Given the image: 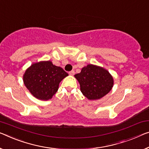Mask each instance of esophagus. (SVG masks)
<instances>
[{
	"label": "esophagus",
	"mask_w": 149,
	"mask_h": 149,
	"mask_svg": "<svg viewBox=\"0 0 149 149\" xmlns=\"http://www.w3.org/2000/svg\"><path fill=\"white\" fill-rule=\"evenodd\" d=\"M68 73H69V74H70V75H71V76H73V75L74 74L75 72L74 71V70H71V71H70V72H68Z\"/></svg>",
	"instance_id": "esophagus-1"
}]
</instances>
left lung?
<instances>
[{"mask_svg":"<svg viewBox=\"0 0 149 149\" xmlns=\"http://www.w3.org/2000/svg\"><path fill=\"white\" fill-rule=\"evenodd\" d=\"M81 91L89 100H97L108 94L113 88L114 81L108 70L93 65H88L81 72L75 74Z\"/></svg>","mask_w":149,"mask_h":149,"instance_id":"left-lung-1","label":"left lung"}]
</instances>
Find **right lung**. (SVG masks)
Returning a JSON list of instances; mask_svg holds the SVG:
<instances>
[{"mask_svg": "<svg viewBox=\"0 0 149 149\" xmlns=\"http://www.w3.org/2000/svg\"><path fill=\"white\" fill-rule=\"evenodd\" d=\"M68 75L63 68L54 65L51 61H40L27 68L23 75V82L35 98L47 100L57 92L59 83Z\"/></svg>", "mask_w": 149, "mask_h": 149, "instance_id": "obj_1", "label": "right lung"}]
</instances>
